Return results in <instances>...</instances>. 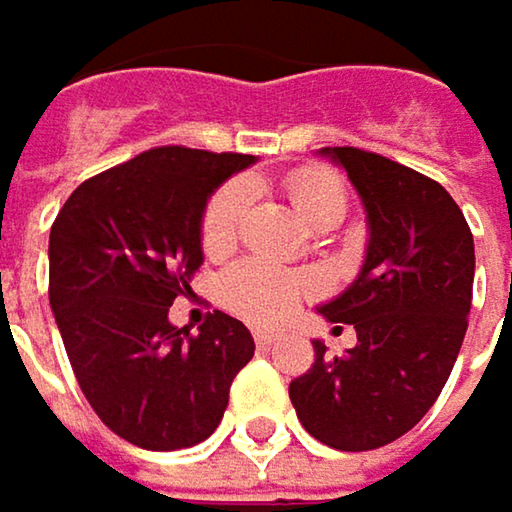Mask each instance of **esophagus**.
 Masks as SVG:
<instances>
[{"label": "esophagus", "mask_w": 512, "mask_h": 512, "mask_svg": "<svg viewBox=\"0 0 512 512\" xmlns=\"http://www.w3.org/2000/svg\"><path fill=\"white\" fill-rule=\"evenodd\" d=\"M253 341H256L259 347H271L276 341V335L274 332H265V329H256V332H253Z\"/></svg>", "instance_id": "34e87169"}]
</instances>
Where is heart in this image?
Here are the masks:
<instances>
[{"label":"heart","instance_id":"1","mask_svg":"<svg viewBox=\"0 0 512 512\" xmlns=\"http://www.w3.org/2000/svg\"><path fill=\"white\" fill-rule=\"evenodd\" d=\"M282 186L309 224L341 221L347 212V186L338 174L326 168H297L285 174ZM247 209H250V186L244 180H230L209 198L201 218V247L206 256L221 259L236 247ZM314 288L317 282L311 276L291 274L265 259H250L224 276L221 300L227 309L253 323H279Z\"/></svg>","mask_w":512,"mask_h":512}]
</instances>
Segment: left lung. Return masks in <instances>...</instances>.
<instances>
[{
	"instance_id": "8db88e82",
	"label": "left lung",
	"mask_w": 512,
	"mask_h": 512,
	"mask_svg": "<svg viewBox=\"0 0 512 512\" xmlns=\"http://www.w3.org/2000/svg\"><path fill=\"white\" fill-rule=\"evenodd\" d=\"M358 189L370 244L358 279L320 314L352 323L358 344L288 384L314 440L370 452L399 440L428 414L457 361L472 306L475 244L452 195L431 177L361 148L326 151Z\"/></svg>"
}]
</instances>
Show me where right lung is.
Wrapping results in <instances>:
<instances>
[{"label":"right lung","instance_id":"1","mask_svg":"<svg viewBox=\"0 0 512 512\" xmlns=\"http://www.w3.org/2000/svg\"><path fill=\"white\" fill-rule=\"evenodd\" d=\"M250 154L183 145L142 151L84 180L49 236V303L75 379L113 434L174 452L206 440L253 358L247 326L206 314L198 335L168 323L203 262L209 195Z\"/></svg>","mask_w":512,"mask_h":512}]
</instances>
